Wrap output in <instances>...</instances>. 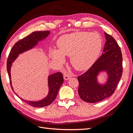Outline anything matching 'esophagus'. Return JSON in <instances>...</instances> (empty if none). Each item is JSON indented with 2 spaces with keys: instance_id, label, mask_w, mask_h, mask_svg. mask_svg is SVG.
<instances>
[{
  "instance_id": "34e87169",
  "label": "esophagus",
  "mask_w": 133,
  "mask_h": 133,
  "mask_svg": "<svg viewBox=\"0 0 133 133\" xmlns=\"http://www.w3.org/2000/svg\"><path fill=\"white\" fill-rule=\"evenodd\" d=\"M70 77H71L70 75L69 74H67V73H66L65 74H64V79H65V80H69L70 78Z\"/></svg>"
}]
</instances>
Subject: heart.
Listing matches in <instances>:
<instances>
[{"label": "heart", "mask_w": 133, "mask_h": 133, "mask_svg": "<svg viewBox=\"0 0 133 133\" xmlns=\"http://www.w3.org/2000/svg\"><path fill=\"white\" fill-rule=\"evenodd\" d=\"M59 50L51 49V59L59 63L65 61V56H70L71 65L78 70L89 69L101 51L102 39L96 33L78 31L62 36L57 42Z\"/></svg>", "instance_id": "obj_1"}]
</instances>
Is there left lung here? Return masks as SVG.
I'll use <instances>...</instances> for the list:
<instances>
[{"label":"left lung","instance_id":"obj_1","mask_svg":"<svg viewBox=\"0 0 133 133\" xmlns=\"http://www.w3.org/2000/svg\"><path fill=\"white\" fill-rule=\"evenodd\" d=\"M106 42L102 54L90 69L78 76V94L83 101L94 103L109 97L115 91L123 73V58L120 48L114 38L104 33ZM108 75L106 82L100 84L97 76L101 72Z\"/></svg>","mask_w":133,"mask_h":133}]
</instances>
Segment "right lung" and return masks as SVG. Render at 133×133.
<instances>
[{
  "instance_id": "right-lung-1",
  "label": "right lung",
  "mask_w": 133,
  "mask_h": 133,
  "mask_svg": "<svg viewBox=\"0 0 133 133\" xmlns=\"http://www.w3.org/2000/svg\"><path fill=\"white\" fill-rule=\"evenodd\" d=\"M49 34L50 31H34L30 34L26 36V37L24 38L23 39L17 42L14 44L13 48H12L9 54L8 58L7 60L6 68L8 73L9 77L10 79L11 89L14 92L15 91H14L13 88L12 87L11 84L10 74V69L12 65V63L18 57L19 54H22L24 53V52L26 51L35 47L39 42H41L47 38ZM48 88H49L48 94L45 98L39 100V101H28V100H26L20 98L15 92V94L18 96H19L23 101L27 103L28 104H29V105H31V107L35 108H42L46 107L53 103V102L55 99L56 97H57L60 88L64 82L63 76L62 73H60V72H58V73H55L54 74L49 75V76H48Z\"/></svg>"
}]
</instances>
